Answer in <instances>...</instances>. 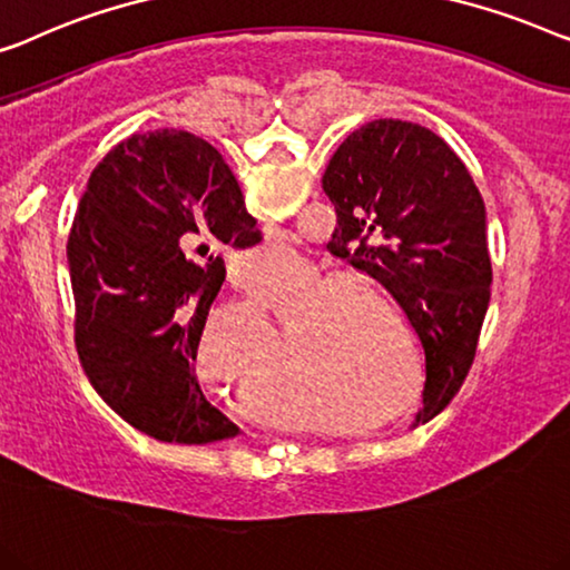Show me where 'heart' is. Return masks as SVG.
Listing matches in <instances>:
<instances>
[{
	"label": "heart",
	"mask_w": 570,
	"mask_h": 570,
	"mask_svg": "<svg viewBox=\"0 0 570 570\" xmlns=\"http://www.w3.org/2000/svg\"><path fill=\"white\" fill-rule=\"evenodd\" d=\"M275 249L277 259H287ZM252 303L224 308L205 321L197 336V370L203 381L224 385L257 360L269 340V326L259 309L293 332L298 367L293 391L308 406H324L362 429H377L414 406L424 383V360L414 344L391 336L385 312L401 332V313L375 295L344 291V279L308 259L277 275L246 285ZM313 426L336 424L316 416Z\"/></svg>",
	"instance_id": "heart-1"
}]
</instances>
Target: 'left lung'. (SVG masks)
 <instances>
[{
  "instance_id": "1",
  "label": "left lung",
  "mask_w": 570,
  "mask_h": 570,
  "mask_svg": "<svg viewBox=\"0 0 570 570\" xmlns=\"http://www.w3.org/2000/svg\"><path fill=\"white\" fill-rule=\"evenodd\" d=\"M321 183L336 210L328 249L381 283L422 342L424 424L468 377L489 311L483 197L440 136L393 118L346 136Z\"/></svg>"
}]
</instances>
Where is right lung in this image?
I'll return each instance as SVG.
<instances>
[{
  "label": "right lung",
  "mask_w": 570,
  "mask_h": 570,
  "mask_svg": "<svg viewBox=\"0 0 570 570\" xmlns=\"http://www.w3.org/2000/svg\"><path fill=\"white\" fill-rule=\"evenodd\" d=\"M259 242L224 156L187 130L130 136L95 167L66 246L73 342L95 391L138 432L177 444L238 434L197 381V336L226 279L224 246Z\"/></svg>",
  "instance_id": "1"
}]
</instances>
